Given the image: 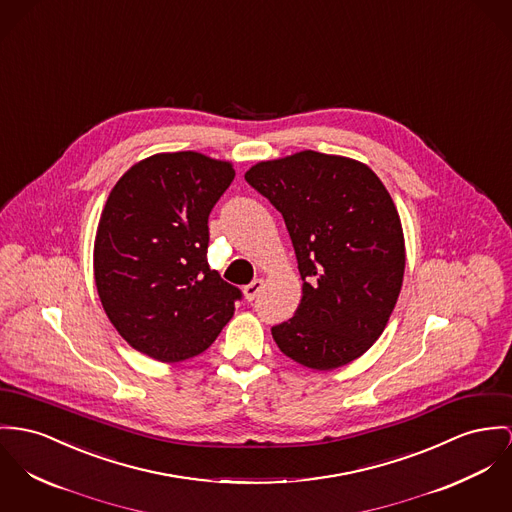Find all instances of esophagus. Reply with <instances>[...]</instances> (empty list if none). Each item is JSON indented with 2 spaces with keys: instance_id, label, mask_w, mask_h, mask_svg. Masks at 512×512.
Returning a JSON list of instances; mask_svg holds the SVG:
<instances>
[{
  "instance_id": "34e87169",
  "label": "esophagus",
  "mask_w": 512,
  "mask_h": 512,
  "mask_svg": "<svg viewBox=\"0 0 512 512\" xmlns=\"http://www.w3.org/2000/svg\"><path fill=\"white\" fill-rule=\"evenodd\" d=\"M263 286H265V282H263L261 278H255L251 284H247V286L243 288V296H245V300H247V302L255 300V298L259 296V292L263 290Z\"/></svg>"
}]
</instances>
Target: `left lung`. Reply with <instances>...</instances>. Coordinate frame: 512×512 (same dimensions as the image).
I'll list each match as a JSON object with an SVG mask.
<instances>
[{"mask_svg": "<svg viewBox=\"0 0 512 512\" xmlns=\"http://www.w3.org/2000/svg\"><path fill=\"white\" fill-rule=\"evenodd\" d=\"M245 181L282 214L302 300L273 327L278 349L312 370H333L384 333L405 273V237L394 200L362 161L314 150L259 161Z\"/></svg>", "mask_w": 512, "mask_h": 512, "instance_id": "left-lung-1", "label": "left lung"}]
</instances>
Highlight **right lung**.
Here are the masks:
<instances>
[{"instance_id": "right-lung-1", "label": "right lung", "mask_w": 512, "mask_h": 512, "mask_svg": "<svg viewBox=\"0 0 512 512\" xmlns=\"http://www.w3.org/2000/svg\"><path fill=\"white\" fill-rule=\"evenodd\" d=\"M234 163L163 152L134 163L107 198L93 245L95 286L111 323L138 353L179 362L206 351L241 292L208 267V214Z\"/></svg>"}]
</instances>
